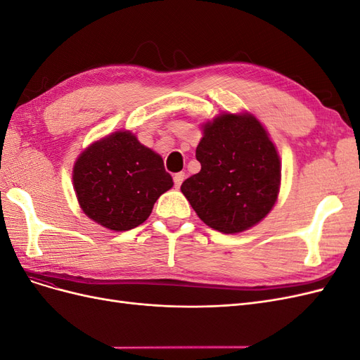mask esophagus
Returning a JSON list of instances; mask_svg holds the SVG:
<instances>
[{
    "label": "esophagus",
    "mask_w": 360,
    "mask_h": 360,
    "mask_svg": "<svg viewBox=\"0 0 360 360\" xmlns=\"http://www.w3.org/2000/svg\"><path fill=\"white\" fill-rule=\"evenodd\" d=\"M184 172H177V174H174V184H176V188L179 189L180 186H181V183H183V180H184Z\"/></svg>",
    "instance_id": "esophagus-1"
}]
</instances>
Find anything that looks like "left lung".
Listing matches in <instances>:
<instances>
[{"label":"left lung","instance_id":"8db88e82","mask_svg":"<svg viewBox=\"0 0 360 360\" xmlns=\"http://www.w3.org/2000/svg\"><path fill=\"white\" fill-rule=\"evenodd\" d=\"M201 171L181 184L200 219L216 231L237 234L274 209L281 159L267 129L250 112H221L201 124Z\"/></svg>","mask_w":360,"mask_h":360}]
</instances>
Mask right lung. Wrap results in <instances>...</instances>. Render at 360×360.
<instances>
[{"mask_svg":"<svg viewBox=\"0 0 360 360\" xmlns=\"http://www.w3.org/2000/svg\"><path fill=\"white\" fill-rule=\"evenodd\" d=\"M73 189L82 212L111 231H127L147 221L172 177L163 159L130 130L94 141L75 160Z\"/></svg>","mask_w":360,"mask_h":360,"instance_id":"obj_1","label":"right lung"}]
</instances>
